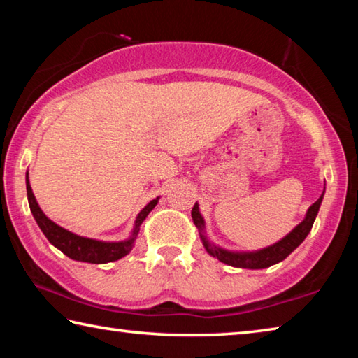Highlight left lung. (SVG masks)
<instances>
[{"mask_svg": "<svg viewBox=\"0 0 358 358\" xmlns=\"http://www.w3.org/2000/svg\"><path fill=\"white\" fill-rule=\"evenodd\" d=\"M324 194L320 196L316 202H314L310 210H308L306 217L303 220L299 226H296L292 232H290L287 237H284L281 241H278L273 246L265 248V250H260L257 252H229L224 251L221 248H216L215 245H211L207 240V237L202 234L203 232V217L199 213V205L194 203V207L191 210V216L192 221L196 224L197 229L201 230V238L203 241L205 250H207L208 254L216 257L217 260H221L222 264H227L230 266H237V268H252V270H259V268H266V266L275 265L281 260L286 259L290 252H292L296 246H299L303 240L306 238V235L310 234V230L314 224V220H316L317 211L320 207V202H322Z\"/></svg>", "mask_w": 358, "mask_h": 358, "instance_id": "8db88e82", "label": "left lung"}]
</instances>
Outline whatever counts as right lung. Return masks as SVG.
<instances>
[{
	"instance_id": "add662e5",
	"label": "right lung",
	"mask_w": 358,
	"mask_h": 358,
	"mask_svg": "<svg viewBox=\"0 0 358 358\" xmlns=\"http://www.w3.org/2000/svg\"><path fill=\"white\" fill-rule=\"evenodd\" d=\"M27 194H28V203H29V208H31V213L34 216L36 222H38V226L41 227L42 232H44L47 240L50 241L53 246H57L58 250L63 254H66L68 257L74 260H80V262H88V264H107V262H113V260L124 257L126 254L132 250V243H134V238L138 234V229H141L143 220L148 216L150 211L153 210L157 203V199H155V201H151L147 207L138 213L136 220L134 234H132V237L129 240L118 241V243H106V241L78 237V235L72 234L63 227H59L58 224L48 220V217L42 213L38 202H36L31 186H29V181H28V175H27Z\"/></svg>"
}]
</instances>
